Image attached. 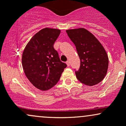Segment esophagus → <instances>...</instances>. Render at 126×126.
<instances>
[{
  "mask_svg": "<svg viewBox=\"0 0 126 126\" xmlns=\"http://www.w3.org/2000/svg\"><path fill=\"white\" fill-rule=\"evenodd\" d=\"M66 64H67V66H70V62H69V60H68V61L66 62Z\"/></svg>",
  "mask_w": 126,
  "mask_h": 126,
  "instance_id": "1",
  "label": "esophagus"
}]
</instances>
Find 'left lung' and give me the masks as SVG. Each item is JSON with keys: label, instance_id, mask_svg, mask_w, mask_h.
<instances>
[{"label": "left lung", "instance_id": "8db88e82", "mask_svg": "<svg viewBox=\"0 0 126 126\" xmlns=\"http://www.w3.org/2000/svg\"><path fill=\"white\" fill-rule=\"evenodd\" d=\"M76 46L80 60L76 78L83 84L93 86L101 82L108 70V57L104 48L92 33L85 28L66 30Z\"/></svg>", "mask_w": 126, "mask_h": 126}]
</instances>
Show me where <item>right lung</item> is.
<instances>
[{
    "mask_svg": "<svg viewBox=\"0 0 126 126\" xmlns=\"http://www.w3.org/2000/svg\"><path fill=\"white\" fill-rule=\"evenodd\" d=\"M60 34L58 29H42L32 37L22 53V64L30 82L40 90L47 91L59 82L66 63L60 61L54 48Z\"/></svg>",
    "mask_w": 126,
    "mask_h": 126,
    "instance_id": "obj_1",
    "label": "right lung"
}]
</instances>
